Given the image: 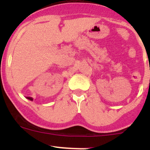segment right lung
<instances>
[{
    "mask_svg": "<svg viewBox=\"0 0 150 150\" xmlns=\"http://www.w3.org/2000/svg\"><path fill=\"white\" fill-rule=\"evenodd\" d=\"M27 98L28 99V100H33V98H32V97H28Z\"/></svg>",
    "mask_w": 150,
    "mask_h": 150,
    "instance_id": "1",
    "label": "right lung"
}]
</instances>
